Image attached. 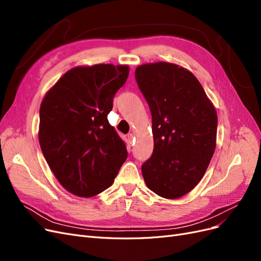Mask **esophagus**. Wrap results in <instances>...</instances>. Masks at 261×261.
I'll list each match as a JSON object with an SVG mask.
<instances>
[{"label":"esophagus","mask_w":261,"mask_h":261,"mask_svg":"<svg viewBox=\"0 0 261 261\" xmlns=\"http://www.w3.org/2000/svg\"><path fill=\"white\" fill-rule=\"evenodd\" d=\"M127 139H128V141H129V144H132L133 141H134V134H128L127 135Z\"/></svg>","instance_id":"34e87169"}]
</instances>
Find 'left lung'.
Listing matches in <instances>:
<instances>
[{
    "mask_svg": "<svg viewBox=\"0 0 261 261\" xmlns=\"http://www.w3.org/2000/svg\"><path fill=\"white\" fill-rule=\"evenodd\" d=\"M135 78L152 117L153 152L141 165L146 185L179 198L199 183L215 152L216 109L198 80L172 63L140 65Z\"/></svg>",
    "mask_w": 261,
    "mask_h": 261,
    "instance_id": "obj_1",
    "label": "left lung"
}]
</instances>
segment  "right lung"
<instances>
[{"instance_id": "obj_1", "label": "right lung", "mask_w": 261, "mask_h": 261, "mask_svg": "<svg viewBox=\"0 0 261 261\" xmlns=\"http://www.w3.org/2000/svg\"><path fill=\"white\" fill-rule=\"evenodd\" d=\"M128 73L126 65L75 67L42 100V153L60 184L76 196L92 197L106 191L127 158L108 114Z\"/></svg>"}]
</instances>
